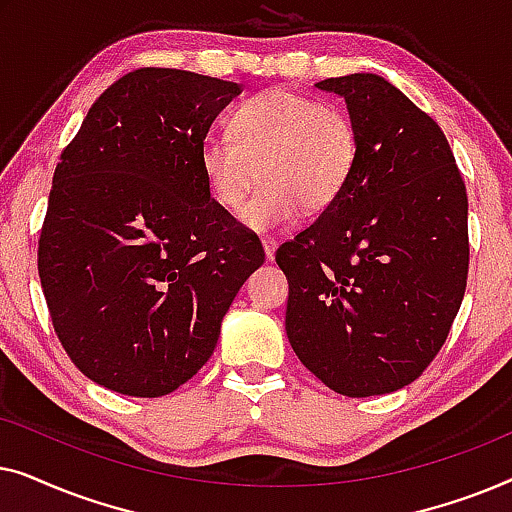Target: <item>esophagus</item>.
<instances>
[{
	"mask_svg": "<svg viewBox=\"0 0 512 512\" xmlns=\"http://www.w3.org/2000/svg\"><path fill=\"white\" fill-rule=\"evenodd\" d=\"M263 251H265V258L272 261V258H275V251H277V242L272 240V237H263Z\"/></svg>",
	"mask_w": 512,
	"mask_h": 512,
	"instance_id": "1",
	"label": "esophagus"
}]
</instances>
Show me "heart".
I'll return each mask as SVG.
<instances>
[{
    "mask_svg": "<svg viewBox=\"0 0 512 512\" xmlns=\"http://www.w3.org/2000/svg\"><path fill=\"white\" fill-rule=\"evenodd\" d=\"M359 160V132L338 107L272 88L230 114L228 135L200 146V170L216 205L235 212L254 181L263 186L240 219L256 233L289 226L303 212H324L345 193Z\"/></svg>",
    "mask_w": 512,
    "mask_h": 512,
    "instance_id": "b5f03b06",
    "label": "heart"
}]
</instances>
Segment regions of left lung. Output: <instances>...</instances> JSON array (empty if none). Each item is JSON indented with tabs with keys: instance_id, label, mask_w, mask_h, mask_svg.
I'll return each instance as SVG.
<instances>
[{
	"instance_id": "obj_1",
	"label": "left lung",
	"mask_w": 512,
	"mask_h": 512,
	"mask_svg": "<svg viewBox=\"0 0 512 512\" xmlns=\"http://www.w3.org/2000/svg\"><path fill=\"white\" fill-rule=\"evenodd\" d=\"M345 100L359 160L345 193L277 249L286 335L303 366L349 398L415 382L440 352L468 275V198L443 130L394 83H317Z\"/></svg>"
}]
</instances>
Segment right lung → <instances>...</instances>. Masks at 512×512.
<instances>
[{
	"mask_svg": "<svg viewBox=\"0 0 512 512\" xmlns=\"http://www.w3.org/2000/svg\"><path fill=\"white\" fill-rule=\"evenodd\" d=\"M240 93L184 69H135L97 97L55 167L41 289L69 359L116 394L158 398L191 380L265 261L200 170L202 139Z\"/></svg>",
	"mask_w": 512,
	"mask_h": 512,
	"instance_id": "1",
	"label": "right lung"
}]
</instances>
